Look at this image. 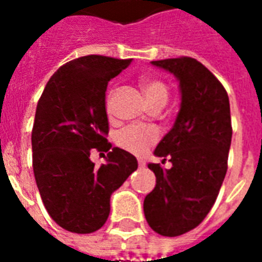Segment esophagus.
<instances>
[{"instance_id":"esophagus-1","label":"esophagus","mask_w":262,"mask_h":262,"mask_svg":"<svg viewBox=\"0 0 262 262\" xmlns=\"http://www.w3.org/2000/svg\"><path fill=\"white\" fill-rule=\"evenodd\" d=\"M139 167H140V168H144V167H146V161H144V160H139Z\"/></svg>"}]
</instances>
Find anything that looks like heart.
Returning a JSON list of instances; mask_svg holds the SVG:
<instances>
[{"instance_id": "heart-1", "label": "heart", "mask_w": 262, "mask_h": 262, "mask_svg": "<svg viewBox=\"0 0 262 262\" xmlns=\"http://www.w3.org/2000/svg\"><path fill=\"white\" fill-rule=\"evenodd\" d=\"M140 86L146 95L147 102L153 106H164L168 97H170V88L164 81L156 78V77H144L140 80ZM114 90H111L106 98V111L111 109V102L114 97ZM160 139V130L156 126L151 125H133L127 126L123 130L116 135V144L120 148L132 154H144L154 143Z\"/></svg>"}]
</instances>
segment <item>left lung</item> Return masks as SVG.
I'll use <instances>...</instances> for the list:
<instances>
[{
    "label": "left lung",
    "instance_id": "8db88e82",
    "mask_svg": "<svg viewBox=\"0 0 262 262\" xmlns=\"http://www.w3.org/2000/svg\"><path fill=\"white\" fill-rule=\"evenodd\" d=\"M180 80L181 109L154 154L172 167L148 164L156 188L143 208L148 226L161 236L176 237L202 223L219 195L231 143L230 103L225 86L192 57L151 61Z\"/></svg>",
    "mask_w": 262,
    "mask_h": 262
}]
</instances>
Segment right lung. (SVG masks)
I'll list each match as a JSON object with an SVG mask.
<instances>
[{
    "label": "right lung",
    "mask_w": 262,
    "mask_h": 262,
    "mask_svg": "<svg viewBox=\"0 0 262 262\" xmlns=\"http://www.w3.org/2000/svg\"><path fill=\"white\" fill-rule=\"evenodd\" d=\"M132 59L90 54L61 66L45 86L32 129V164L50 217L66 230L94 233L108 219L114 191L137 170L135 156L114 147L105 108L108 81ZM92 149L108 152L95 167Z\"/></svg>",
    "instance_id": "obj_1"
}]
</instances>
